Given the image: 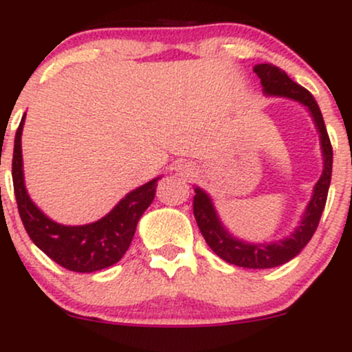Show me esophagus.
<instances>
[{"label": "esophagus", "mask_w": 352, "mask_h": 352, "mask_svg": "<svg viewBox=\"0 0 352 352\" xmlns=\"http://www.w3.org/2000/svg\"><path fill=\"white\" fill-rule=\"evenodd\" d=\"M177 172H179L182 177H193V175H195V168H193L190 164H180L179 167H177Z\"/></svg>", "instance_id": "1"}]
</instances>
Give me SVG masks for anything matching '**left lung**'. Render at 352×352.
<instances>
[{
	"mask_svg": "<svg viewBox=\"0 0 352 352\" xmlns=\"http://www.w3.org/2000/svg\"><path fill=\"white\" fill-rule=\"evenodd\" d=\"M256 76L260 78L263 94L266 98H283L294 100L301 104L309 112L311 120L319 134V145H321L322 155V172L316 184H314L311 199L302 210L300 221L289 235L283 236L281 240L273 241H246L243 238L233 235L225 227L218 215L215 204L207 190L195 185V197H193V215L204 235L205 241L217 256L227 261L230 265L241 266V268L265 270L274 268L288 263L293 260L301 250L308 245V241L316 232L319 218L324 210L328 190L331 184V172H333V147H331L328 132H326L324 120H322L321 109L313 96L288 78L285 71L273 64H256L253 67Z\"/></svg>",
	"mask_w": 352,
	"mask_h": 352,
	"instance_id": "1",
	"label": "left lung"
}]
</instances>
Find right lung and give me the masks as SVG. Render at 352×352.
<instances>
[{
	"mask_svg": "<svg viewBox=\"0 0 352 352\" xmlns=\"http://www.w3.org/2000/svg\"><path fill=\"white\" fill-rule=\"evenodd\" d=\"M26 114L14 137L13 185L19 217L33 243L52 261L76 273H92L116 265L131 246L137 223L155 199V177L129 192L114 208L86 225H63L54 221L31 200L24 184L21 135Z\"/></svg>",
	"mask_w": 352,
	"mask_h": 352,
	"instance_id": "right-lung-1",
	"label": "right lung"
}]
</instances>
